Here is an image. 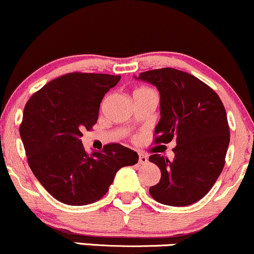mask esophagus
Listing matches in <instances>:
<instances>
[{"label": "esophagus", "instance_id": "34e87169", "mask_svg": "<svg viewBox=\"0 0 254 254\" xmlns=\"http://www.w3.org/2000/svg\"><path fill=\"white\" fill-rule=\"evenodd\" d=\"M148 157L144 153H139V163L140 164H147Z\"/></svg>", "mask_w": 254, "mask_h": 254}]
</instances>
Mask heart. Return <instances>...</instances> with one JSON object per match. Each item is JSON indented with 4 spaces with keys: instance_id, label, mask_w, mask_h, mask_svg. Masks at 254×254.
Here are the masks:
<instances>
[{
    "instance_id": "b5f03b06",
    "label": "heart",
    "mask_w": 254,
    "mask_h": 254,
    "mask_svg": "<svg viewBox=\"0 0 254 254\" xmlns=\"http://www.w3.org/2000/svg\"><path fill=\"white\" fill-rule=\"evenodd\" d=\"M139 90H150V89H147V88H140V89H138V90H136V91H139Z\"/></svg>"
}]
</instances>
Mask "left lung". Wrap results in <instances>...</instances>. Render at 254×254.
Returning <instances> with one entry per match:
<instances>
[{"label":"left lung","mask_w":254,"mask_h":254,"mask_svg":"<svg viewBox=\"0 0 254 254\" xmlns=\"http://www.w3.org/2000/svg\"><path fill=\"white\" fill-rule=\"evenodd\" d=\"M134 78L147 82L160 95L156 142L176 140L174 160L154 153L148 158L162 172L150 188L157 202L184 207L213 188L225 166L229 127L225 107L213 89L192 74L171 67L146 71Z\"/></svg>","instance_id":"obj_1"}]
</instances>
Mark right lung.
I'll return each mask as SVG.
<instances>
[{
  "label": "right lung",
  "mask_w": 254,
  "mask_h": 254,
  "mask_svg": "<svg viewBox=\"0 0 254 254\" xmlns=\"http://www.w3.org/2000/svg\"><path fill=\"white\" fill-rule=\"evenodd\" d=\"M121 76L72 72L51 80L23 109L20 135L37 180L56 199L85 205L102 198L124 166L138 163L136 152L109 144L85 151L83 130L97 122L101 101Z\"/></svg>",
  "instance_id": "1"
}]
</instances>
